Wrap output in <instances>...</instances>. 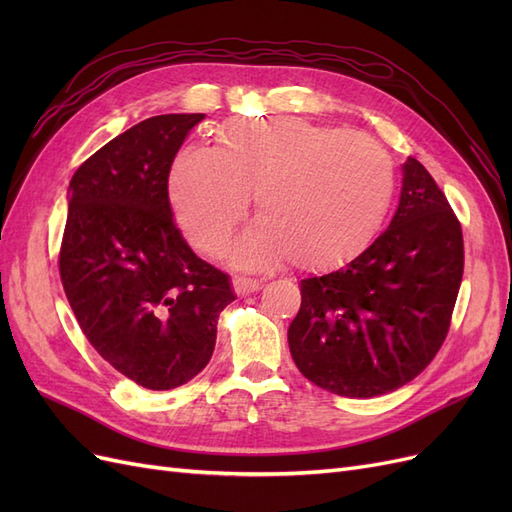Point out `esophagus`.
<instances>
[{
  "instance_id": "34e87169",
  "label": "esophagus",
  "mask_w": 512,
  "mask_h": 512,
  "mask_svg": "<svg viewBox=\"0 0 512 512\" xmlns=\"http://www.w3.org/2000/svg\"><path fill=\"white\" fill-rule=\"evenodd\" d=\"M232 288H235V292L243 297V294L256 292L260 288V282L252 280V277H235V280H232Z\"/></svg>"
}]
</instances>
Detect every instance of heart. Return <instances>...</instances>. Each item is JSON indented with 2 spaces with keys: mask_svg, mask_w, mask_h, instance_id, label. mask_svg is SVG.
<instances>
[{
  "mask_svg": "<svg viewBox=\"0 0 512 512\" xmlns=\"http://www.w3.org/2000/svg\"><path fill=\"white\" fill-rule=\"evenodd\" d=\"M252 190L260 222L239 241L241 265L292 258L303 269H331L374 239L395 168L367 134L275 115L228 121L215 149L185 147L168 177L177 220L207 256L226 252Z\"/></svg>",
  "mask_w": 512,
  "mask_h": 512,
  "instance_id": "1",
  "label": "heart"
}]
</instances>
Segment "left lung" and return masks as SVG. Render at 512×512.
<instances>
[{"mask_svg": "<svg viewBox=\"0 0 512 512\" xmlns=\"http://www.w3.org/2000/svg\"><path fill=\"white\" fill-rule=\"evenodd\" d=\"M461 275V226L427 168L408 158L389 228L346 267L301 280L288 327L294 363L335 395L393 393L440 350Z\"/></svg>", "mask_w": 512, "mask_h": 512, "instance_id": "obj_1", "label": "left lung"}]
</instances>
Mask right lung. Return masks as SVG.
<instances>
[{
    "label": "right lung",
    "mask_w": 512,
    "mask_h": 512,
    "mask_svg": "<svg viewBox=\"0 0 512 512\" xmlns=\"http://www.w3.org/2000/svg\"><path fill=\"white\" fill-rule=\"evenodd\" d=\"M203 113L149 117L115 136L70 181L59 273L89 344L123 376L170 391L209 363L228 275L175 226L168 173Z\"/></svg>",
    "instance_id": "add662e5"
}]
</instances>
